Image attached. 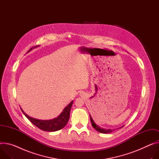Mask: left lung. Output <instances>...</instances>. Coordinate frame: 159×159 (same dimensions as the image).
<instances>
[{"label": "left lung", "instance_id": "obj_1", "mask_svg": "<svg viewBox=\"0 0 159 159\" xmlns=\"http://www.w3.org/2000/svg\"><path fill=\"white\" fill-rule=\"evenodd\" d=\"M90 121H91V123H92V127L97 130L98 131L101 133H102V134H108V133H110L111 132H113L114 130H115L116 129H120L122 127H124V125H123L121 127H119V128H117L116 129H104V128H102V127H100L99 126H98L97 125L95 124V121H93V120L92 119V117L91 116V115H90Z\"/></svg>", "mask_w": 159, "mask_h": 159}]
</instances>
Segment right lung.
<instances>
[{
    "mask_svg": "<svg viewBox=\"0 0 159 159\" xmlns=\"http://www.w3.org/2000/svg\"><path fill=\"white\" fill-rule=\"evenodd\" d=\"M39 46H36L33 48H32L29 51H28L27 53L32 50L33 49L38 48ZM73 104V101H72L64 109L63 111L57 117L52 119V120H39L35 119L34 118H32L29 116L28 115H27L25 112H24L22 109L21 108L22 112L25 116L32 122V123L38 127L39 129L44 130V131H48V132H55L59 130L60 129H63L69 121V117H70V108L72 107V105Z\"/></svg>",
    "mask_w": 159,
    "mask_h": 159,
    "instance_id": "obj_1",
    "label": "right lung"
}]
</instances>
